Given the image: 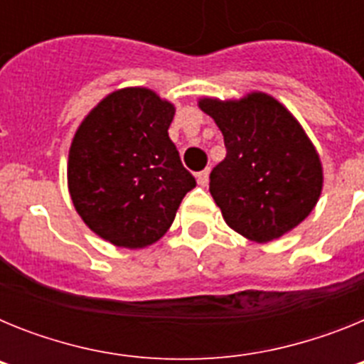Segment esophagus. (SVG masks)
Wrapping results in <instances>:
<instances>
[{"label":"esophagus","instance_id":"obj_1","mask_svg":"<svg viewBox=\"0 0 364 364\" xmlns=\"http://www.w3.org/2000/svg\"><path fill=\"white\" fill-rule=\"evenodd\" d=\"M197 182L200 186H208V182H210V167H205L204 171L197 173Z\"/></svg>","mask_w":364,"mask_h":364}]
</instances>
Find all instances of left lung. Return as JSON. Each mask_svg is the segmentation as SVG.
<instances>
[{
    "label": "left lung",
    "instance_id": "obj_1",
    "mask_svg": "<svg viewBox=\"0 0 364 364\" xmlns=\"http://www.w3.org/2000/svg\"><path fill=\"white\" fill-rule=\"evenodd\" d=\"M198 107L224 134L226 159L211 171L210 193L228 226L253 242L299 226L319 200L323 166L294 114L264 92L202 98Z\"/></svg>",
    "mask_w": 364,
    "mask_h": 364
}]
</instances>
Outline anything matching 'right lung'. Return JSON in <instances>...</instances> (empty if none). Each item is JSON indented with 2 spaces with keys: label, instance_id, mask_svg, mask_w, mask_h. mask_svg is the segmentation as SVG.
<instances>
[{
  "label": "right lung",
  "instance_id": "right-lung-1",
  "mask_svg": "<svg viewBox=\"0 0 364 364\" xmlns=\"http://www.w3.org/2000/svg\"><path fill=\"white\" fill-rule=\"evenodd\" d=\"M173 104L146 87L105 96L73 138L67 182L96 235L120 247L156 242L197 182L169 138Z\"/></svg>",
  "mask_w": 364,
  "mask_h": 364
}]
</instances>
